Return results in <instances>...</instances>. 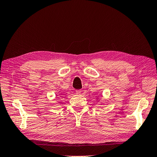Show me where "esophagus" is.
Instances as JSON below:
<instances>
[{"instance_id": "34e87169", "label": "esophagus", "mask_w": 157, "mask_h": 157, "mask_svg": "<svg viewBox=\"0 0 157 157\" xmlns=\"http://www.w3.org/2000/svg\"><path fill=\"white\" fill-rule=\"evenodd\" d=\"M80 93H81V90H76V94H80Z\"/></svg>"}]
</instances>
